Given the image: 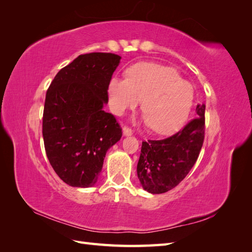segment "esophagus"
<instances>
[{"label":"esophagus","instance_id":"1","mask_svg":"<svg viewBox=\"0 0 252 252\" xmlns=\"http://www.w3.org/2000/svg\"><path fill=\"white\" fill-rule=\"evenodd\" d=\"M132 134V130L130 128H128V127H123V135L124 136H129V135H131Z\"/></svg>","mask_w":252,"mask_h":252}]
</instances>
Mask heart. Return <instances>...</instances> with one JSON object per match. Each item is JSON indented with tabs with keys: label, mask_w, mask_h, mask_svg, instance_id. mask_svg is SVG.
Wrapping results in <instances>:
<instances>
[{
	"label": "heart",
	"mask_w": 252,
	"mask_h": 252,
	"mask_svg": "<svg viewBox=\"0 0 252 252\" xmlns=\"http://www.w3.org/2000/svg\"><path fill=\"white\" fill-rule=\"evenodd\" d=\"M109 104L117 116L135 109L143 100V123L158 133L173 132L188 118L193 89L172 67L139 63L127 70V79L112 78Z\"/></svg>",
	"instance_id": "heart-1"
}]
</instances>
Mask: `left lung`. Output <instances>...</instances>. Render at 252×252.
<instances>
[{"label": "left lung", "instance_id": "left-lung-1", "mask_svg": "<svg viewBox=\"0 0 252 252\" xmlns=\"http://www.w3.org/2000/svg\"><path fill=\"white\" fill-rule=\"evenodd\" d=\"M195 119L169 138L142 143L136 173L144 190L159 194L185 179L195 164L204 142L205 105H197Z\"/></svg>", "mask_w": 252, "mask_h": 252}]
</instances>
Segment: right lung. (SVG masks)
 <instances>
[{
	"instance_id": "obj_1",
	"label": "right lung",
	"mask_w": 252,
	"mask_h": 252,
	"mask_svg": "<svg viewBox=\"0 0 252 252\" xmlns=\"http://www.w3.org/2000/svg\"><path fill=\"white\" fill-rule=\"evenodd\" d=\"M121 57L93 52L79 56L61 69L45 98L43 139L53 170L72 187H93L107 150L122 129L111 113L108 86Z\"/></svg>"
}]
</instances>
